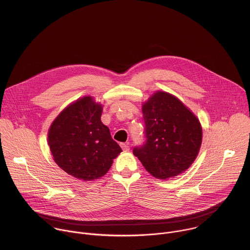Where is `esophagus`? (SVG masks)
<instances>
[{
	"label": "esophagus",
	"mask_w": 250,
	"mask_h": 250,
	"mask_svg": "<svg viewBox=\"0 0 250 250\" xmlns=\"http://www.w3.org/2000/svg\"><path fill=\"white\" fill-rule=\"evenodd\" d=\"M121 147H122L123 150H125V151L129 150V146H128L127 145H125V144H121Z\"/></svg>",
	"instance_id": "34e87169"
}]
</instances>
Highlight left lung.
Returning a JSON list of instances; mask_svg holds the SVG:
<instances>
[{"mask_svg":"<svg viewBox=\"0 0 250 250\" xmlns=\"http://www.w3.org/2000/svg\"><path fill=\"white\" fill-rule=\"evenodd\" d=\"M146 142L133 154L157 179L177 176L196 159L202 145L198 118L175 96L158 91L142 104Z\"/></svg>","mask_w":250,"mask_h":250,"instance_id":"obj_1","label":"left lung"}]
</instances>
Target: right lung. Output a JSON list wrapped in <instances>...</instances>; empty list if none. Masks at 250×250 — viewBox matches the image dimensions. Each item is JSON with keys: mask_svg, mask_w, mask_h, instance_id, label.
I'll return each mask as SVG.
<instances>
[{"mask_svg": "<svg viewBox=\"0 0 250 250\" xmlns=\"http://www.w3.org/2000/svg\"><path fill=\"white\" fill-rule=\"evenodd\" d=\"M102 104L85 96L69 104L53 121L48 145L56 164L84 181L99 179L109 171L122 148L101 122Z\"/></svg>", "mask_w": 250, "mask_h": 250, "instance_id": "add662e5", "label": "right lung"}]
</instances>
